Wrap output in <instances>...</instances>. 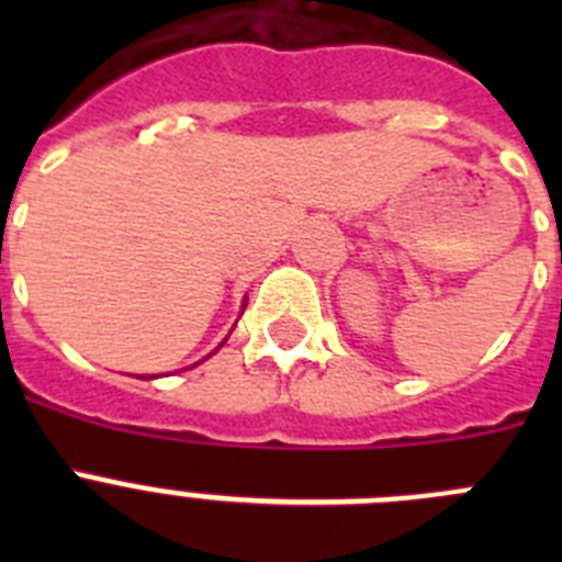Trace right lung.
Returning <instances> with one entry per match:
<instances>
[{
    "label": "right lung",
    "mask_w": 562,
    "mask_h": 562,
    "mask_svg": "<svg viewBox=\"0 0 562 562\" xmlns=\"http://www.w3.org/2000/svg\"><path fill=\"white\" fill-rule=\"evenodd\" d=\"M245 306H247V297H245ZM245 306H241V312H245ZM225 340H227V337H225ZM225 340L220 342V349H222V346H225ZM211 355H213V351H211ZM211 355H207V357H211ZM207 357H205V360H207ZM200 362H202V360H200ZM193 366H196V362H193ZM193 366H191V369H193ZM140 380H143V376H140Z\"/></svg>",
    "instance_id": "add662e5"
}]
</instances>
